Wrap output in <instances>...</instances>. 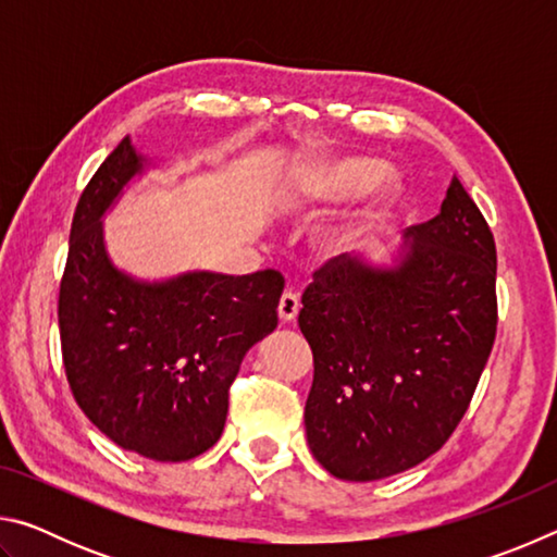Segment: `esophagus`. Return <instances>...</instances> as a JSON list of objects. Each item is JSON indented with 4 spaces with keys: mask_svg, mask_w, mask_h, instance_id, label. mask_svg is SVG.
Here are the masks:
<instances>
[{
    "mask_svg": "<svg viewBox=\"0 0 557 557\" xmlns=\"http://www.w3.org/2000/svg\"><path fill=\"white\" fill-rule=\"evenodd\" d=\"M277 312H280V319H282V322H295V317L299 314V297L295 295V292H292V289H285V295L280 297V307H277Z\"/></svg>",
    "mask_w": 557,
    "mask_h": 557,
    "instance_id": "1",
    "label": "esophagus"
}]
</instances>
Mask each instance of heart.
<instances>
[{
    "mask_svg": "<svg viewBox=\"0 0 557 557\" xmlns=\"http://www.w3.org/2000/svg\"><path fill=\"white\" fill-rule=\"evenodd\" d=\"M400 188V178L391 166L379 164L371 157H324L309 162L289 176L285 201L289 206L305 203H338L361 194L363 201L354 215L334 231L338 248H348L379 211Z\"/></svg>",
    "mask_w": 557,
    "mask_h": 557,
    "instance_id": "b5f03b06",
    "label": "heart"
}]
</instances>
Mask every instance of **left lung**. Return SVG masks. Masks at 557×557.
I'll list each match as a JSON object with an SVG mask.
<instances>
[{
    "label": "left lung",
    "instance_id": "left-lung-1",
    "mask_svg": "<svg viewBox=\"0 0 557 557\" xmlns=\"http://www.w3.org/2000/svg\"><path fill=\"white\" fill-rule=\"evenodd\" d=\"M391 265L338 256L301 295L312 346L307 442L329 474L375 482L445 445L496 336V245L451 178L435 219L412 225Z\"/></svg>",
    "mask_w": 557,
    "mask_h": 557
}]
</instances>
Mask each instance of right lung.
Returning <instances> with one entry per match:
<instances>
[{
    "label": "right lung",
    "mask_w": 557,
    "mask_h": 557,
    "mask_svg": "<svg viewBox=\"0 0 557 557\" xmlns=\"http://www.w3.org/2000/svg\"><path fill=\"white\" fill-rule=\"evenodd\" d=\"M149 159L125 137L81 194L61 280L63 366L102 435L154 461H186L219 442L243 356L275 332V270H194L137 280L110 260L106 215Z\"/></svg>",
    "instance_id": "1"
}]
</instances>
